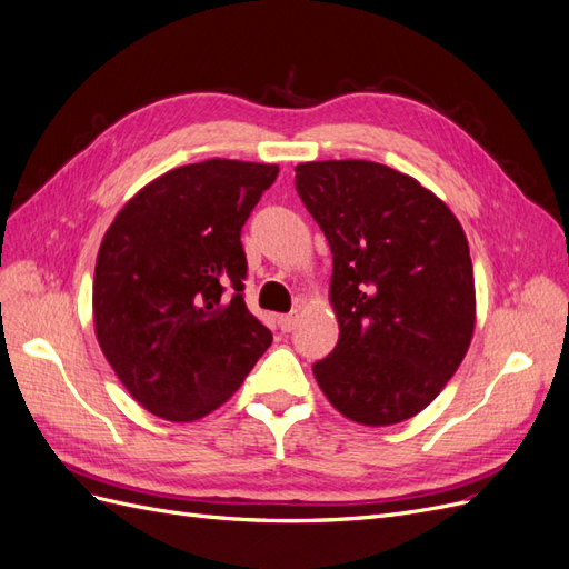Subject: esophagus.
I'll list each match as a JSON object with an SVG mask.
<instances>
[{
	"instance_id": "obj_1",
	"label": "esophagus",
	"mask_w": 569,
	"mask_h": 569,
	"mask_svg": "<svg viewBox=\"0 0 569 569\" xmlns=\"http://www.w3.org/2000/svg\"><path fill=\"white\" fill-rule=\"evenodd\" d=\"M278 325H280L282 332H291V330H295V325H297V316H295V313L280 316V318H278Z\"/></svg>"
}]
</instances>
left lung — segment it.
Listing matches in <instances>:
<instances>
[{
  "mask_svg": "<svg viewBox=\"0 0 569 569\" xmlns=\"http://www.w3.org/2000/svg\"><path fill=\"white\" fill-rule=\"evenodd\" d=\"M297 192L332 249L339 341L313 366L330 403L385 427L418 416L468 353L475 274L458 218L375 161L299 163Z\"/></svg>",
  "mask_w": 569,
  "mask_h": 569,
  "instance_id": "8db88e82",
  "label": "left lung"
}]
</instances>
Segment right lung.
<instances>
[{
	"label": "right lung",
	"mask_w": 569,
	"mask_h": 569,
	"mask_svg": "<svg viewBox=\"0 0 569 569\" xmlns=\"http://www.w3.org/2000/svg\"><path fill=\"white\" fill-rule=\"evenodd\" d=\"M280 168L211 159L137 192L99 247V347L132 399L170 422L226 403L272 343L244 303L242 228Z\"/></svg>",
	"instance_id": "right-lung-1"
}]
</instances>
